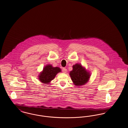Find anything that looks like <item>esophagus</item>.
<instances>
[{
  "instance_id": "34e87169",
  "label": "esophagus",
  "mask_w": 128,
  "mask_h": 128,
  "mask_svg": "<svg viewBox=\"0 0 128 128\" xmlns=\"http://www.w3.org/2000/svg\"><path fill=\"white\" fill-rule=\"evenodd\" d=\"M62 71L64 73H66V72H67V69L66 68H63L62 69Z\"/></svg>"
}]
</instances>
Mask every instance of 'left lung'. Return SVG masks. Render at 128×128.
I'll return each instance as SVG.
<instances>
[{"instance_id":"8db88e82","label":"left lung","mask_w":128,"mask_h":128,"mask_svg":"<svg viewBox=\"0 0 128 128\" xmlns=\"http://www.w3.org/2000/svg\"><path fill=\"white\" fill-rule=\"evenodd\" d=\"M73 69L69 75L74 85L78 87L85 85L89 80L90 73L86 68L80 64H76L73 66Z\"/></svg>"}]
</instances>
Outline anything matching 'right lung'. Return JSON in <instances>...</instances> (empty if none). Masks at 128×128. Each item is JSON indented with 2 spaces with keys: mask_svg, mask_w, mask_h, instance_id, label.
<instances>
[{
  "mask_svg": "<svg viewBox=\"0 0 128 128\" xmlns=\"http://www.w3.org/2000/svg\"><path fill=\"white\" fill-rule=\"evenodd\" d=\"M61 71L60 68L53 67L52 64H48L43 67V70L38 75V79L42 83L48 85L51 81L54 79L57 74Z\"/></svg>",
  "mask_w": 128,
  "mask_h": 128,
  "instance_id": "right-lung-1",
  "label": "right lung"
}]
</instances>
